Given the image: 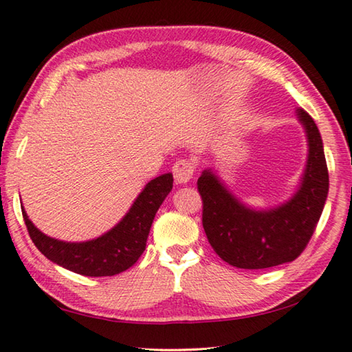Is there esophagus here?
I'll return each mask as SVG.
<instances>
[{"mask_svg":"<svg viewBox=\"0 0 352 352\" xmlns=\"http://www.w3.org/2000/svg\"><path fill=\"white\" fill-rule=\"evenodd\" d=\"M172 174H174L175 182L178 184H186L192 180L195 174V166L189 160H178L174 164V168H172Z\"/></svg>","mask_w":352,"mask_h":352,"instance_id":"1","label":"esophagus"}]
</instances>
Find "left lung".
<instances>
[{"mask_svg": "<svg viewBox=\"0 0 352 352\" xmlns=\"http://www.w3.org/2000/svg\"><path fill=\"white\" fill-rule=\"evenodd\" d=\"M296 118L305 129L307 160L300 184L289 200L273 208H253L237 199L214 169L197 182L204 200V228L220 258L237 269H269L295 261L317 226L329 190L323 140L305 110Z\"/></svg>", "mask_w": 352, "mask_h": 352, "instance_id": "left-lung-1", "label": "left lung"}]
</instances>
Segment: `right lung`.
I'll use <instances>...</instances> for the list:
<instances>
[{"label":"right lung","mask_w":352,"mask_h":352,"mask_svg":"<svg viewBox=\"0 0 352 352\" xmlns=\"http://www.w3.org/2000/svg\"><path fill=\"white\" fill-rule=\"evenodd\" d=\"M172 184L170 172L153 178L111 230L85 242H65L46 236L21 206L23 219L35 247L54 264L83 276H113L130 269L146 250L155 214L172 190Z\"/></svg>","instance_id":"right-lung-1"}]
</instances>
